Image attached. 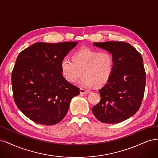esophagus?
I'll list each match as a JSON object with an SVG mask.
<instances>
[{"instance_id":"34e87169","label":"esophagus","mask_w":158,"mask_h":158,"mask_svg":"<svg viewBox=\"0 0 158 158\" xmlns=\"http://www.w3.org/2000/svg\"><path fill=\"white\" fill-rule=\"evenodd\" d=\"M80 94H87L89 93V91L85 90L83 88H80Z\"/></svg>"}]
</instances>
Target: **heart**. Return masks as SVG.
<instances>
[{"mask_svg": "<svg viewBox=\"0 0 158 158\" xmlns=\"http://www.w3.org/2000/svg\"><path fill=\"white\" fill-rule=\"evenodd\" d=\"M114 68V59L111 52L98 51L84 47L76 51L73 59L64 57L61 60L60 69L64 78L74 83L82 74L79 81L83 87H91L95 84L101 86L111 78Z\"/></svg>", "mask_w": 158, "mask_h": 158, "instance_id": "1", "label": "heart"}]
</instances>
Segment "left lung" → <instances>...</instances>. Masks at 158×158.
Wrapping results in <instances>:
<instances>
[{
    "instance_id": "1",
    "label": "left lung",
    "mask_w": 158,
    "mask_h": 158,
    "mask_svg": "<svg viewBox=\"0 0 158 158\" xmlns=\"http://www.w3.org/2000/svg\"><path fill=\"white\" fill-rule=\"evenodd\" d=\"M111 52L114 68L107 83L99 90L101 100L92 112L103 123L116 124L127 120L139 109L146 85V72L141 54L123 41L94 43Z\"/></svg>"
}]
</instances>
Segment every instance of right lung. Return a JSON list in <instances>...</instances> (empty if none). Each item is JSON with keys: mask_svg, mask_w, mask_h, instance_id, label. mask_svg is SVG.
<instances>
[{"mask_svg": "<svg viewBox=\"0 0 158 158\" xmlns=\"http://www.w3.org/2000/svg\"><path fill=\"white\" fill-rule=\"evenodd\" d=\"M78 42H39L23 50L12 73L14 102L27 118L44 125L60 122L80 89L63 76L61 60Z\"/></svg>", "mask_w": 158, "mask_h": 158, "instance_id": "right-lung-1", "label": "right lung"}]
</instances>
